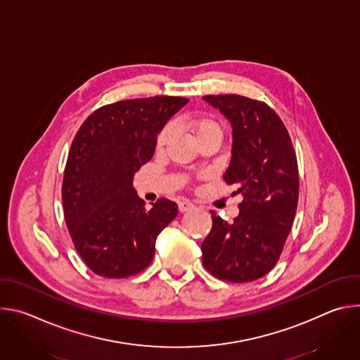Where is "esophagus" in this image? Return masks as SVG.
<instances>
[{"instance_id": "1", "label": "esophagus", "mask_w": 360, "mask_h": 360, "mask_svg": "<svg viewBox=\"0 0 360 360\" xmlns=\"http://www.w3.org/2000/svg\"><path fill=\"white\" fill-rule=\"evenodd\" d=\"M195 208V205L186 199H182L178 202V210L179 212H188V211H192Z\"/></svg>"}]
</instances>
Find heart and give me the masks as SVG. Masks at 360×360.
Segmentation results:
<instances>
[{"label":"heart","mask_w":360,"mask_h":360,"mask_svg":"<svg viewBox=\"0 0 360 360\" xmlns=\"http://www.w3.org/2000/svg\"><path fill=\"white\" fill-rule=\"evenodd\" d=\"M182 125L195 135L196 139H200L203 136L207 135H212V134H219L221 135V127L219 124L211 118V117H202V115H185L182 118ZM172 127L168 125L165 127L160 136H158V141H157V145L158 148H162L168 143V141L171 139L172 136Z\"/></svg>","instance_id":"b5f03b06"}]
</instances>
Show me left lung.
I'll list each match as a JSON object with an SVG mask.
<instances>
[{"label":"left lung","mask_w":360,"mask_h":360,"mask_svg":"<svg viewBox=\"0 0 360 360\" xmlns=\"http://www.w3.org/2000/svg\"><path fill=\"white\" fill-rule=\"evenodd\" d=\"M203 99L232 125V157L224 179L242 193L233 222L212 215L202 242V264L214 276L235 282L262 278L276 265L290 232L299 198L296 153L290 136L265 102L242 95Z\"/></svg>","instance_id":"1"}]
</instances>
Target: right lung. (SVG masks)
I'll list each match as a JSON object with an SVG mask.
<instances>
[{
  "instance_id": "1",
  "label": "right lung",
  "mask_w": 360,
  "mask_h": 360,
  "mask_svg": "<svg viewBox=\"0 0 360 360\" xmlns=\"http://www.w3.org/2000/svg\"><path fill=\"white\" fill-rule=\"evenodd\" d=\"M188 101H120L94 111L78 129L65 165L63 207L74 246L94 274L121 279L143 271L155 255L157 236L176 218L178 207L169 199L145 210L132 179Z\"/></svg>"
}]
</instances>
